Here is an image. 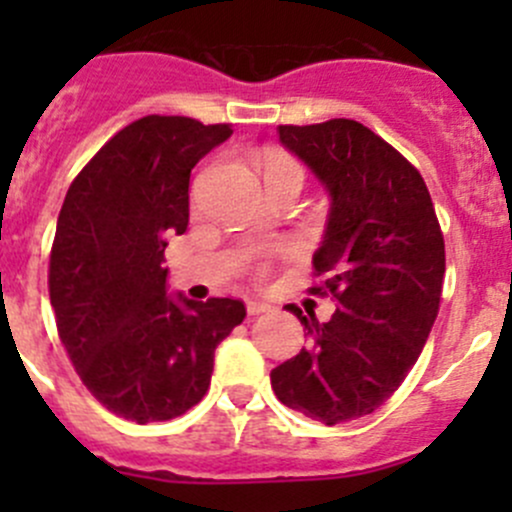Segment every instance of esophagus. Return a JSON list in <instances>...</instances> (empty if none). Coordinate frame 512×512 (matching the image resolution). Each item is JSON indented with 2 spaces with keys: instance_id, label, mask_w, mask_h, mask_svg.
<instances>
[{
  "instance_id": "obj_1",
  "label": "esophagus",
  "mask_w": 512,
  "mask_h": 512,
  "mask_svg": "<svg viewBox=\"0 0 512 512\" xmlns=\"http://www.w3.org/2000/svg\"><path fill=\"white\" fill-rule=\"evenodd\" d=\"M267 309H270V304H267V302H257V299H247V314H250V317H255V314L267 312Z\"/></svg>"
}]
</instances>
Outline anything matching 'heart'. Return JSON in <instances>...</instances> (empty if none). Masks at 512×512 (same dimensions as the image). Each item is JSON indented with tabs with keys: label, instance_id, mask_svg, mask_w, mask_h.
I'll return each instance as SVG.
<instances>
[{
	"label": "heart",
	"instance_id": "obj_1",
	"mask_svg": "<svg viewBox=\"0 0 512 512\" xmlns=\"http://www.w3.org/2000/svg\"><path fill=\"white\" fill-rule=\"evenodd\" d=\"M275 175H299L302 178V168H299L297 160L285 156V153H267L265 178H275Z\"/></svg>",
	"mask_w": 512,
	"mask_h": 512
}]
</instances>
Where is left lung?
Here are the masks:
<instances>
[{"mask_svg":"<svg viewBox=\"0 0 512 512\" xmlns=\"http://www.w3.org/2000/svg\"><path fill=\"white\" fill-rule=\"evenodd\" d=\"M329 195L314 294L337 299L329 322L304 317L309 347L272 369L275 396L327 426L379 409L416 364L441 304L446 247L421 173L359 121L280 126Z\"/></svg>","mask_w":512,"mask_h":512,"instance_id":"1","label":"left lung"}]
</instances>
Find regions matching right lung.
Masks as SVG:
<instances>
[{
    "instance_id": "obj_1",
    "label": "right lung",
    "mask_w": 512,
    "mask_h": 512,
    "mask_svg": "<svg viewBox=\"0 0 512 512\" xmlns=\"http://www.w3.org/2000/svg\"><path fill=\"white\" fill-rule=\"evenodd\" d=\"M227 123L146 116L118 131L61 205L49 297L86 389L116 416L170 421L205 396L215 349L245 319L240 299L168 294L163 252L190 215V170Z\"/></svg>"
}]
</instances>
